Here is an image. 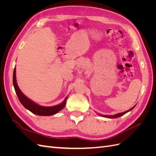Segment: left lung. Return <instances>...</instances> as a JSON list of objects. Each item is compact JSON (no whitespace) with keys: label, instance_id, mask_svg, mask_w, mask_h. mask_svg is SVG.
Here are the masks:
<instances>
[{"label":"left lung","instance_id":"1","mask_svg":"<svg viewBox=\"0 0 156 156\" xmlns=\"http://www.w3.org/2000/svg\"><path fill=\"white\" fill-rule=\"evenodd\" d=\"M135 107V106L134 107H132L131 108H130L129 110H127V111H125V112H121V113H119V114H116V115H107V116H105V115H100L101 116H104V117H106V118H109V119H116V118H118V117H120V116H122V115H125L126 113H127V112H129V111H131L132 109H133V108Z\"/></svg>","mask_w":156,"mask_h":156}]
</instances>
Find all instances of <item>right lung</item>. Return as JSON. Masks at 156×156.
<instances>
[{"label": "right lung", "mask_w": 156, "mask_h": 156, "mask_svg": "<svg viewBox=\"0 0 156 156\" xmlns=\"http://www.w3.org/2000/svg\"><path fill=\"white\" fill-rule=\"evenodd\" d=\"M13 87L15 88L17 96L19 98V100L20 101L21 104L24 106L27 109L29 110L32 113L35 115L39 116H51L53 115L56 114L60 110L65 107L66 103V98L64 101L60 103V105L53 106V107H43L37 105L36 103H34L29 98H27L24 94L22 93L20 90V88L17 86V81H16V68L13 70Z\"/></svg>", "instance_id": "obj_1"}]
</instances>
